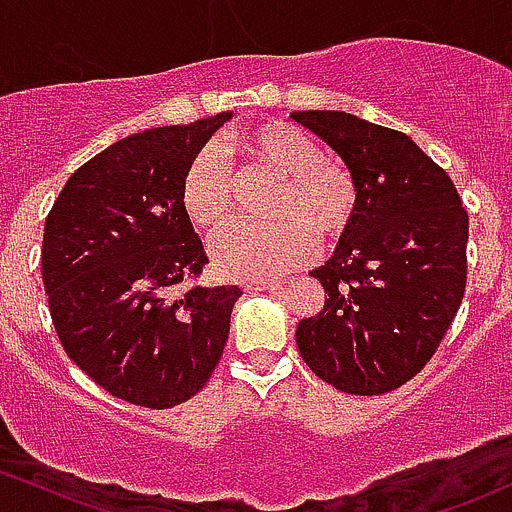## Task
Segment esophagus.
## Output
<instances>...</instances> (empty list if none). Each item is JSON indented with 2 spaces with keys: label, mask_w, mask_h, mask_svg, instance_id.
Here are the masks:
<instances>
[{
  "label": "esophagus",
  "mask_w": 512,
  "mask_h": 512,
  "mask_svg": "<svg viewBox=\"0 0 512 512\" xmlns=\"http://www.w3.org/2000/svg\"><path fill=\"white\" fill-rule=\"evenodd\" d=\"M245 289H250V292H275V289H282V282H275V280H255V282H247Z\"/></svg>",
  "instance_id": "esophagus-1"
}]
</instances>
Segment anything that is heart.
<instances>
[{"mask_svg":"<svg viewBox=\"0 0 512 512\" xmlns=\"http://www.w3.org/2000/svg\"><path fill=\"white\" fill-rule=\"evenodd\" d=\"M242 156L282 178L272 215L280 223L227 225L213 242L210 257L227 280L280 277L309 260L314 237H337L352 223L356 185L344 165L324 160L312 138L287 123H265L237 136ZM230 173L213 148H200L180 178V205L200 230H215L230 210Z\"/></svg>","mask_w":512,"mask_h":512,"instance_id":"obj_1","label":"heart"}]
</instances>
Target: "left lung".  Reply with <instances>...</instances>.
<instances>
[{
    "instance_id": "left-lung-1",
    "label": "left lung",
    "mask_w": 512,
    "mask_h": 512,
    "mask_svg": "<svg viewBox=\"0 0 512 512\" xmlns=\"http://www.w3.org/2000/svg\"><path fill=\"white\" fill-rule=\"evenodd\" d=\"M356 185L352 223L309 275L324 309L297 324L309 369L334 389L379 396L426 366L466 292L468 213L446 170L406 133L344 111H294Z\"/></svg>"
}]
</instances>
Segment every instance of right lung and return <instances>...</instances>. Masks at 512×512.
<instances>
[{"label":"right lung","mask_w":512,"mask_h":512,"mask_svg":"<svg viewBox=\"0 0 512 512\" xmlns=\"http://www.w3.org/2000/svg\"><path fill=\"white\" fill-rule=\"evenodd\" d=\"M230 118L121 138L66 180L46 218L41 275L56 334L86 376L128 404H183L223 356L242 289H173L208 262L180 178Z\"/></svg>","instance_id":"1"}]
</instances>
